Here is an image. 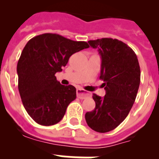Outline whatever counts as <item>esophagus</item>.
<instances>
[{
    "mask_svg": "<svg viewBox=\"0 0 159 159\" xmlns=\"http://www.w3.org/2000/svg\"><path fill=\"white\" fill-rule=\"evenodd\" d=\"M76 95L79 99H85V98H87V97H89L92 95L91 93L85 92L84 90L81 89V88H78V89L76 90Z\"/></svg>",
    "mask_w": 159,
    "mask_h": 159,
    "instance_id": "esophagus-1",
    "label": "esophagus"
}]
</instances>
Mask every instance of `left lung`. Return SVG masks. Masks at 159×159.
<instances>
[{
    "label": "left lung",
    "mask_w": 159,
    "mask_h": 159,
    "mask_svg": "<svg viewBox=\"0 0 159 159\" xmlns=\"http://www.w3.org/2000/svg\"><path fill=\"white\" fill-rule=\"evenodd\" d=\"M101 57L100 80L104 97L93 94L95 107L85 114L89 127L99 133L111 131L128 116L140 84V67L137 56L123 42L111 38L88 41Z\"/></svg>",
    "instance_id": "obj_1"
}]
</instances>
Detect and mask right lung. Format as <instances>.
Segmentation results:
<instances>
[{
	"instance_id": "obj_1",
	"label": "right lung",
	"mask_w": 159,
	"mask_h": 159,
	"mask_svg": "<svg viewBox=\"0 0 159 159\" xmlns=\"http://www.w3.org/2000/svg\"><path fill=\"white\" fill-rule=\"evenodd\" d=\"M88 48L87 42L52 33L36 36L26 43L16 67L18 89L25 110L38 124H57L75 99V87L60 84L55 74L62 71L71 55Z\"/></svg>"
}]
</instances>
